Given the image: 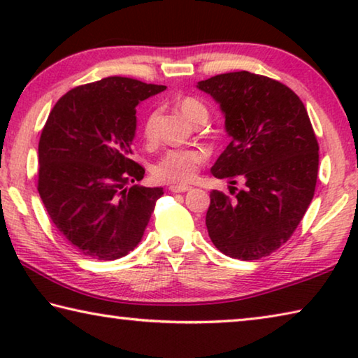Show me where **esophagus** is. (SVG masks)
<instances>
[{"instance_id":"34e87169","label":"esophagus","mask_w":358,"mask_h":358,"mask_svg":"<svg viewBox=\"0 0 358 358\" xmlns=\"http://www.w3.org/2000/svg\"><path fill=\"white\" fill-rule=\"evenodd\" d=\"M172 192H186V191H191V186L187 185H172L171 187H169Z\"/></svg>"}]
</instances>
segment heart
I'll return each mask as SVG.
<instances>
[{"label": "heart", "instance_id": "obj_1", "mask_svg": "<svg viewBox=\"0 0 358 358\" xmlns=\"http://www.w3.org/2000/svg\"><path fill=\"white\" fill-rule=\"evenodd\" d=\"M178 108L181 115L191 123H196L197 120H207L208 108L205 107L203 102L196 98H183L178 102ZM155 115H150L143 124V136L145 138L151 137V129H153ZM208 157L207 150L201 147L196 148H183V150H167L159 159H157L151 173L157 181L164 183H187L196 177L199 166L205 162Z\"/></svg>", "mask_w": 358, "mask_h": 358}]
</instances>
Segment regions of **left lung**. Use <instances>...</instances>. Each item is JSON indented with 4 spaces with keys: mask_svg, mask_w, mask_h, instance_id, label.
<instances>
[{
    "mask_svg": "<svg viewBox=\"0 0 358 358\" xmlns=\"http://www.w3.org/2000/svg\"><path fill=\"white\" fill-rule=\"evenodd\" d=\"M197 88L220 104L230 137L211 173L229 180L234 197L210 192V238L229 257L270 256L294 234L316 189L319 145L306 108L286 85L248 71Z\"/></svg>",
    "mask_w": 358,
    "mask_h": 358,
    "instance_id": "left-lung-1",
    "label": "left lung"
}]
</instances>
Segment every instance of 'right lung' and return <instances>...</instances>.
<instances>
[{
    "label": "right lung",
    "instance_id": "obj_1",
    "mask_svg": "<svg viewBox=\"0 0 358 358\" xmlns=\"http://www.w3.org/2000/svg\"><path fill=\"white\" fill-rule=\"evenodd\" d=\"M128 77H107L66 93L42 129L38 191L50 220L83 256L115 260L142 240L162 187L141 181L132 161L136 107L164 92Z\"/></svg>",
    "mask_w": 358,
    "mask_h": 358
}]
</instances>
